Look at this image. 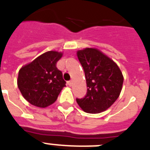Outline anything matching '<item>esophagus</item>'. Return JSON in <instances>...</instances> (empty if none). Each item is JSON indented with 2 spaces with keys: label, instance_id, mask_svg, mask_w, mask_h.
I'll return each mask as SVG.
<instances>
[{
  "label": "esophagus",
  "instance_id": "obj_1",
  "mask_svg": "<svg viewBox=\"0 0 150 150\" xmlns=\"http://www.w3.org/2000/svg\"><path fill=\"white\" fill-rule=\"evenodd\" d=\"M68 84H69V86H72V85H73V80H72V79H71V80H70V81L68 82Z\"/></svg>",
  "mask_w": 150,
  "mask_h": 150
}]
</instances>
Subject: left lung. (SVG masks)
<instances>
[{"label": "left lung", "mask_w": 150, "mask_h": 150, "mask_svg": "<svg viewBox=\"0 0 150 150\" xmlns=\"http://www.w3.org/2000/svg\"><path fill=\"white\" fill-rule=\"evenodd\" d=\"M87 84L84 98L76 99L83 110L98 114L110 108L120 96L124 75L115 62L96 48L78 50Z\"/></svg>", "instance_id": "obj_1"}]
</instances>
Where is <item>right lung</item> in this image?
Returning <instances> with one entry per match:
<instances>
[{
  "label": "right lung",
  "instance_id": "right-lung-1",
  "mask_svg": "<svg viewBox=\"0 0 150 150\" xmlns=\"http://www.w3.org/2000/svg\"><path fill=\"white\" fill-rule=\"evenodd\" d=\"M62 52L48 51L19 70L17 86L23 97L33 106L46 108L53 104L65 86L56 62Z\"/></svg>",
  "mask_w": 150,
  "mask_h": 150
}]
</instances>
